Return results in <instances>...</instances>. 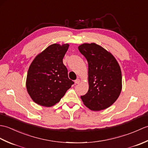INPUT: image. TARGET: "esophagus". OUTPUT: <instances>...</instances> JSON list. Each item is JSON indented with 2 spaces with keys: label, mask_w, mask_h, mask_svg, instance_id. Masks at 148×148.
Returning a JSON list of instances; mask_svg holds the SVG:
<instances>
[{
  "label": "esophagus",
  "mask_w": 148,
  "mask_h": 148,
  "mask_svg": "<svg viewBox=\"0 0 148 148\" xmlns=\"http://www.w3.org/2000/svg\"><path fill=\"white\" fill-rule=\"evenodd\" d=\"M81 82V80L79 79H77L76 80H75V83L76 84H79Z\"/></svg>",
  "instance_id": "esophagus-1"
}]
</instances>
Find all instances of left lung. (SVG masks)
<instances>
[{
  "label": "left lung",
  "mask_w": 148,
  "mask_h": 148,
  "mask_svg": "<svg viewBox=\"0 0 148 148\" xmlns=\"http://www.w3.org/2000/svg\"><path fill=\"white\" fill-rule=\"evenodd\" d=\"M78 49L88 64L89 88L81 99L92 111L106 109L121 93L122 77L118 62L111 53L95 43L82 44Z\"/></svg>",
  "instance_id": "obj_1"
}]
</instances>
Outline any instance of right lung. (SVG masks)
Instances as JSON below:
<instances>
[{
    "label": "right lung",
    "mask_w": 148,
    "mask_h": 148,
    "mask_svg": "<svg viewBox=\"0 0 148 148\" xmlns=\"http://www.w3.org/2000/svg\"><path fill=\"white\" fill-rule=\"evenodd\" d=\"M69 44H53L37 55L28 71L26 87L37 104L51 107L58 103L74 84L68 77L63 58Z\"/></svg>",
    "instance_id": "1"
}]
</instances>
